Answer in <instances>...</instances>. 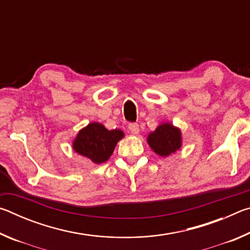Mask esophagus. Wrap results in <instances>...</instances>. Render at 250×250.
<instances>
[{
  "label": "esophagus",
  "mask_w": 250,
  "mask_h": 250,
  "mask_svg": "<svg viewBox=\"0 0 250 250\" xmlns=\"http://www.w3.org/2000/svg\"><path fill=\"white\" fill-rule=\"evenodd\" d=\"M128 128L130 130V132L133 133V134H138L139 131H140V129H139V125L138 124H130L128 125Z\"/></svg>",
  "instance_id": "esophagus-1"
}]
</instances>
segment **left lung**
Instances as JSON below:
<instances>
[{"label":"left lung","instance_id":"1","mask_svg":"<svg viewBox=\"0 0 250 250\" xmlns=\"http://www.w3.org/2000/svg\"><path fill=\"white\" fill-rule=\"evenodd\" d=\"M147 143L156 154L168 156L182 146L181 130L166 122L147 135Z\"/></svg>","mask_w":250,"mask_h":250}]
</instances>
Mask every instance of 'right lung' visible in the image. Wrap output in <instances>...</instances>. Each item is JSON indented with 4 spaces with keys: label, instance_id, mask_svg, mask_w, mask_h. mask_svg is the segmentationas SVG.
I'll return each mask as SVG.
<instances>
[{
    "label": "right lung",
    "instance_id": "right-lung-1",
    "mask_svg": "<svg viewBox=\"0 0 250 250\" xmlns=\"http://www.w3.org/2000/svg\"><path fill=\"white\" fill-rule=\"evenodd\" d=\"M124 137V131L108 130L104 125L91 122L79 131L73 142V149L94 163L100 164L109 160L117 143Z\"/></svg>",
    "mask_w": 250,
    "mask_h": 250
}]
</instances>
